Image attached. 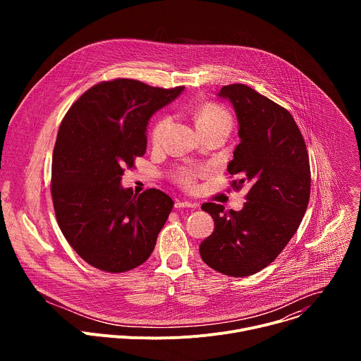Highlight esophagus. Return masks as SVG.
<instances>
[{
	"instance_id": "34e87169",
	"label": "esophagus",
	"mask_w": 361,
	"mask_h": 361,
	"mask_svg": "<svg viewBox=\"0 0 361 361\" xmlns=\"http://www.w3.org/2000/svg\"><path fill=\"white\" fill-rule=\"evenodd\" d=\"M197 204L187 201V200H177L176 201V209H195Z\"/></svg>"
}]
</instances>
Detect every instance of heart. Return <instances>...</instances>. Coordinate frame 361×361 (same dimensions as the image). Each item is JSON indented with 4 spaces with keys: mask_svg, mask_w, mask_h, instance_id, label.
I'll use <instances>...</instances> for the list:
<instances>
[{
    "mask_svg": "<svg viewBox=\"0 0 361 361\" xmlns=\"http://www.w3.org/2000/svg\"><path fill=\"white\" fill-rule=\"evenodd\" d=\"M194 116H195L198 130H207V128H213V127H227V128L231 127L230 114L223 107L214 104V102H207V104L201 106L195 111ZM167 126H169V117H166V116L160 117L156 121V124H154L152 131H151L152 142L157 144L163 140ZM195 177H197V173L184 170L178 174V181L185 187H191L195 181Z\"/></svg>",
    "mask_w": 361,
    "mask_h": 361,
    "instance_id": "obj_1",
    "label": "heart"
}]
</instances>
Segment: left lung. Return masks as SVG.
<instances>
[{
  "mask_svg": "<svg viewBox=\"0 0 361 361\" xmlns=\"http://www.w3.org/2000/svg\"><path fill=\"white\" fill-rule=\"evenodd\" d=\"M238 121L240 144L227 171L248 187L244 207L226 212L204 202L214 231L200 244L202 262L219 273L247 277L263 270L288 244L310 200V161L293 116L244 84L224 85Z\"/></svg>",
  "mask_w": 361,
  "mask_h": 361,
  "instance_id": "8db88e82",
  "label": "left lung"
}]
</instances>
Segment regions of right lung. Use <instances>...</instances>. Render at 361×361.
<instances>
[{
    "label": "right lung",
    "mask_w": 361,
    "mask_h": 361,
    "mask_svg": "<svg viewBox=\"0 0 361 361\" xmlns=\"http://www.w3.org/2000/svg\"><path fill=\"white\" fill-rule=\"evenodd\" d=\"M183 90L104 81L87 90L61 121L51 167L54 212L68 244L98 270H133L156 247L174 202L157 188L133 194L121 177L145 154L151 116Z\"/></svg>",
    "instance_id": "add662e5"
}]
</instances>
